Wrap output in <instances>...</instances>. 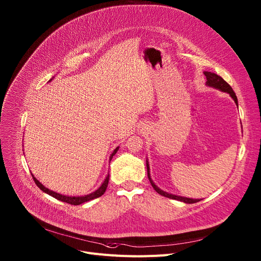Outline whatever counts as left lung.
Returning <instances> with one entry per match:
<instances>
[{
	"instance_id": "8db88e82",
	"label": "left lung",
	"mask_w": 261,
	"mask_h": 261,
	"mask_svg": "<svg viewBox=\"0 0 261 261\" xmlns=\"http://www.w3.org/2000/svg\"><path fill=\"white\" fill-rule=\"evenodd\" d=\"M204 75L206 76V79H207V81H206V85L207 86H210V87H213V88H215V89H218V90H220V91H222V92H225V93H228L231 97H232V99L235 100V102H236V105H238V100H237V97H236V94H235V92L232 91V89H231V87L227 84V82L222 78V77H220V76H218L217 74H215V73H211V72H204ZM147 173H148V179H149V181H150V183H151V185H152V187L154 188V190L156 191L158 194H160L161 196H163V197H166V198H169V199H172V200H177V201H182V202H184V203H188V204H193V203H196V202H199L200 200L199 199H189V198H185V197H180V196H175V195H171V194H168V193H166V191H163V190H161L154 183H153V181L151 180V177H150V169H149V164H148V161H147Z\"/></svg>"
}]
</instances>
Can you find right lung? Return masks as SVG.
Listing matches in <instances>:
<instances>
[{
	"label": "right lung",
	"instance_id": "obj_1",
	"mask_svg": "<svg viewBox=\"0 0 261 261\" xmlns=\"http://www.w3.org/2000/svg\"><path fill=\"white\" fill-rule=\"evenodd\" d=\"M118 148H119V147L115 148V150L113 151V153L111 154V156H110V162H111V160H112L113 155L117 152ZM32 175H33V174H32ZM109 177H110V175L108 174V175H107V177H106V180H105V181H103V183L101 184V186H100L97 190L94 191V193H92V194H90V195H87V196H84V197H67V196H63V195H60V194L55 193V191L49 190L48 188L44 187V186H43L42 184H41V183L36 179V177L33 175V179H34V181H35L36 185H37L41 190L44 191V193H46L47 195H49V196H51V197H54V198H56V199H57V200H59V201H62V202L68 203V204H71V205H79V204H82V203H85V202L91 201V200H93V199H96V198H99V197H101V196L105 194V191H106V189H107V187H108Z\"/></svg>",
	"mask_w": 261,
	"mask_h": 261
}]
</instances>
